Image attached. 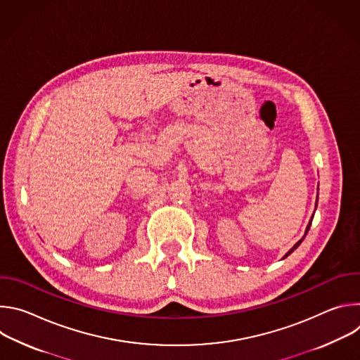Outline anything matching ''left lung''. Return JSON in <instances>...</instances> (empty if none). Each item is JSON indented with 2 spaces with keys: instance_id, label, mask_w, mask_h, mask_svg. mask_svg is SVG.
I'll list each match as a JSON object with an SVG mask.
<instances>
[{
  "instance_id": "obj_1",
  "label": "left lung",
  "mask_w": 360,
  "mask_h": 360,
  "mask_svg": "<svg viewBox=\"0 0 360 360\" xmlns=\"http://www.w3.org/2000/svg\"><path fill=\"white\" fill-rule=\"evenodd\" d=\"M316 205H318V199H316ZM315 210H316V207H315ZM312 219H314V215H312V218H311V221H309V224H307V226H306V229H304V235H303V236H302V239H299V240H297V242H296V243H295V245H293V246H292V248H290V249H289V250H288V252H286V255H285V256H283V259H285V258H286V256H289V255H290V253H292V252H293V250H295V249H296V248H297V246H299V245H300V243H302V240H303V239H304V236H306V233H307V231H309V228H311V224H312Z\"/></svg>"
}]
</instances>
